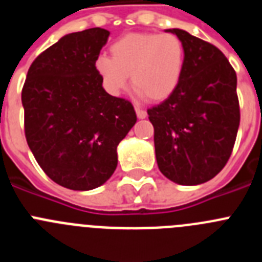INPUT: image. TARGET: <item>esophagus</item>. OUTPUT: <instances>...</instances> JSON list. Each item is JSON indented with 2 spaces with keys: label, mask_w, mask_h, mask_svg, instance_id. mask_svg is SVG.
Here are the masks:
<instances>
[{
  "label": "esophagus",
  "mask_w": 262,
  "mask_h": 262,
  "mask_svg": "<svg viewBox=\"0 0 262 262\" xmlns=\"http://www.w3.org/2000/svg\"><path fill=\"white\" fill-rule=\"evenodd\" d=\"M135 111H136V115H138V118H140V119H143V118L147 117V111H145L144 108H140L136 106Z\"/></svg>",
  "instance_id": "obj_1"
}]
</instances>
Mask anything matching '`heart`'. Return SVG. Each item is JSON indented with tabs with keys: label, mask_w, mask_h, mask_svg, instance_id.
<instances>
[{
	"label": "heart",
	"mask_w": 262,
	"mask_h": 262,
	"mask_svg": "<svg viewBox=\"0 0 262 262\" xmlns=\"http://www.w3.org/2000/svg\"><path fill=\"white\" fill-rule=\"evenodd\" d=\"M185 62L181 39L170 32L127 34L111 46V57L101 55L96 71L108 93L118 96L131 82L151 101H161L177 88Z\"/></svg>",
	"instance_id": "1"
}]
</instances>
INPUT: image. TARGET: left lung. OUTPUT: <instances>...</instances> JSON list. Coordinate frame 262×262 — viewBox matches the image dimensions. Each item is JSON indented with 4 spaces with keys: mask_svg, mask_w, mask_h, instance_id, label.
<instances>
[{
    "mask_svg": "<svg viewBox=\"0 0 262 262\" xmlns=\"http://www.w3.org/2000/svg\"><path fill=\"white\" fill-rule=\"evenodd\" d=\"M185 62L177 88L148 108L160 172L180 185H200L227 164L240 124L236 72L217 47L180 29Z\"/></svg>",
    "mask_w": 262,
    "mask_h": 262,
    "instance_id": "8db88e82",
    "label": "left lung"
}]
</instances>
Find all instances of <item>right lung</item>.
<instances>
[{"label": "right lung", "instance_id": "1", "mask_svg": "<svg viewBox=\"0 0 262 262\" xmlns=\"http://www.w3.org/2000/svg\"><path fill=\"white\" fill-rule=\"evenodd\" d=\"M108 35L94 27L62 36L32 61L22 88L27 144L43 172L71 190L107 181L136 122L133 103L106 93L96 71Z\"/></svg>", "mask_w": 262, "mask_h": 262}]
</instances>
